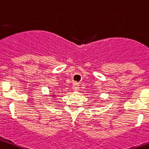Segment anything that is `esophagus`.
<instances>
[{"instance_id":"34e87169","label":"esophagus","mask_w":149,"mask_h":149,"mask_svg":"<svg viewBox=\"0 0 149 149\" xmlns=\"http://www.w3.org/2000/svg\"><path fill=\"white\" fill-rule=\"evenodd\" d=\"M80 88V85H79V83H74L73 85H72V89L74 90V91H77L78 89Z\"/></svg>"}]
</instances>
